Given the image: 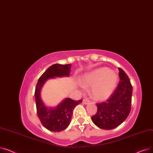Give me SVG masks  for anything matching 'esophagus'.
<instances>
[{
  "label": "esophagus",
  "instance_id": "esophagus-1",
  "mask_svg": "<svg viewBox=\"0 0 153 153\" xmlns=\"http://www.w3.org/2000/svg\"><path fill=\"white\" fill-rule=\"evenodd\" d=\"M89 102H90V100L89 99H84L82 100V103H84V104H88L89 103Z\"/></svg>",
  "mask_w": 153,
  "mask_h": 153
}]
</instances>
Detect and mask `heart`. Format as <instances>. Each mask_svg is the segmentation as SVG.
<instances>
[{"mask_svg":"<svg viewBox=\"0 0 153 153\" xmlns=\"http://www.w3.org/2000/svg\"><path fill=\"white\" fill-rule=\"evenodd\" d=\"M117 77L113 71L107 68H101L86 76L84 83L93 86L92 94L95 99L103 100L113 91L117 84Z\"/></svg>","mask_w":153,"mask_h":153,"instance_id":"heart-1","label":"heart"}]
</instances>
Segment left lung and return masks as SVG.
<instances>
[{"instance_id":"8db88e82","label":"left lung","mask_w":153,"mask_h":153,"mask_svg":"<svg viewBox=\"0 0 153 153\" xmlns=\"http://www.w3.org/2000/svg\"><path fill=\"white\" fill-rule=\"evenodd\" d=\"M120 81L114 92L105 101L97 103V111L92 117L94 124L103 130H111L122 124L129 115L133 87L130 79L121 68Z\"/></svg>"}]
</instances>
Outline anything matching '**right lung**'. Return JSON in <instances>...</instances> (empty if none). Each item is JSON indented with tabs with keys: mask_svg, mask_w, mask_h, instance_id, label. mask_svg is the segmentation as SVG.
Segmentation results:
<instances>
[{
	"mask_svg": "<svg viewBox=\"0 0 153 153\" xmlns=\"http://www.w3.org/2000/svg\"><path fill=\"white\" fill-rule=\"evenodd\" d=\"M71 64H55L48 68L39 78L35 91L38 117L42 124L48 130L59 132L65 130L71 122L72 111L82 100H74L67 98L56 108H47L40 97L41 89L48 79L54 77L69 76Z\"/></svg>",
	"mask_w": 153,
	"mask_h": 153,
	"instance_id": "1",
	"label": "right lung"
}]
</instances>
